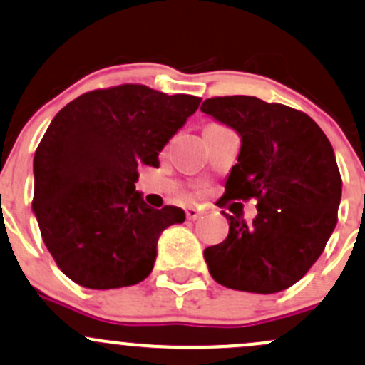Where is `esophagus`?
<instances>
[{
    "label": "esophagus",
    "mask_w": 365,
    "mask_h": 365,
    "mask_svg": "<svg viewBox=\"0 0 365 365\" xmlns=\"http://www.w3.org/2000/svg\"><path fill=\"white\" fill-rule=\"evenodd\" d=\"M185 215H187V220H197L201 212H199L197 208H192V206H190V208L185 210Z\"/></svg>",
    "instance_id": "esophagus-1"
}]
</instances>
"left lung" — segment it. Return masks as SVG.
Masks as SVG:
<instances>
[{"label": "left lung", "mask_w": 365, "mask_h": 365, "mask_svg": "<svg viewBox=\"0 0 365 365\" xmlns=\"http://www.w3.org/2000/svg\"><path fill=\"white\" fill-rule=\"evenodd\" d=\"M201 112L241 140L225 199L259 201L252 225L224 213L227 237L205 250L210 274L227 289L282 292L308 273L337 224L341 175L331 141L306 113L253 96L206 99Z\"/></svg>", "instance_id": "obj_1"}]
</instances>
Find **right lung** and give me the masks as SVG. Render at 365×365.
<instances>
[{"label":"right lung","mask_w":365,"mask_h":365,"mask_svg":"<svg viewBox=\"0 0 365 365\" xmlns=\"http://www.w3.org/2000/svg\"><path fill=\"white\" fill-rule=\"evenodd\" d=\"M199 103L128 83L82 94L52 118L34 153L33 212L68 278L106 290L150 274L159 236L185 212L148 206L138 168H159V152Z\"/></svg>","instance_id":"obj_1"}]
</instances>
